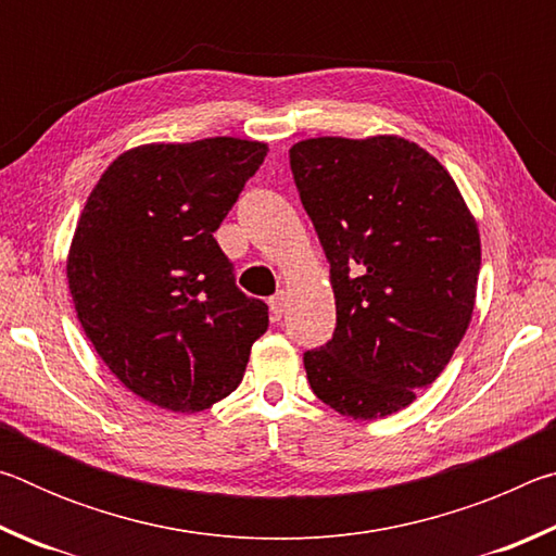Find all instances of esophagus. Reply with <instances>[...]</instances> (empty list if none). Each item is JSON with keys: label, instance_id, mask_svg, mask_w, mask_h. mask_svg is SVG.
I'll return each instance as SVG.
<instances>
[{"label": "esophagus", "instance_id": "34e87169", "mask_svg": "<svg viewBox=\"0 0 556 556\" xmlns=\"http://www.w3.org/2000/svg\"><path fill=\"white\" fill-rule=\"evenodd\" d=\"M285 306H287V294L285 291H279V294H275L269 299V312H271V318L275 321H279L281 314H285Z\"/></svg>", "mask_w": 556, "mask_h": 556}]
</instances>
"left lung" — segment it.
Masks as SVG:
<instances>
[{
  "mask_svg": "<svg viewBox=\"0 0 556 556\" xmlns=\"http://www.w3.org/2000/svg\"><path fill=\"white\" fill-rule=\"evenodd\" d=\"M289 162L336 296L333 338L304 355L308 384L343 417H388L466 336L478 223L439 159L400 135L301 139Z\"/></svg>",
  "mask_w": 556,
  "mask_h": 556,
  "instance_id": "left-lung-1",
  "label": "left lung"
}]
</instances>
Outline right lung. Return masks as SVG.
Masks as SVG:
<instances>
[{
  "label": "right lung",
  "mask_w": 556,
  "mask_h": 556,
  "mask_svg": "<svg viewBox=\"0 0 556 556\" xmlns=\"http://www.w3.org/2000/svg\"><path fill=\"white\" fill-rule=\"evenodd\" d=\"M269 147L208 137L122 152L75 225L65 275L83 331L137 397L168 412L238 388L267 304L235 287L213 232Z\"/></svg>",
  "instance_id": "right-lung-1"
}]
</instances>
